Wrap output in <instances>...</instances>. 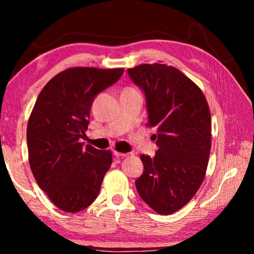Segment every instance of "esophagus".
Wrapping results in <instances>:
<instances>
[{
    "label": "esophagus",
    "instance_id": "34e87169",
    "mask_svg": "<svg viewBox=\"0 0 254 254\" xmlns=\"http://www.w3.org/2000/svg\"><path fill=\"white\" fill-rule=\"evenodd\" d=\"M131 153H122V152H117L114 151V156L117 158H126V157H128L130 156Z\"/></svg>",
    "mask_w": 254,
    "mask_h": 254
}]
</instances>
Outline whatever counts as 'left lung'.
<instances>
[{
  "label": "left lung",
  "mask_w": 254,
  "mask_h": 254,
  "mask_svg": "<svg viewBox=\"0 0 254 254\" xmlns=\"http://www.w3.org/2000/svg\"><path fill=\"white\" fill-rule=\"evenodd\" d=\"M144 94L156 156L140 157L143 174L135 180L141 198L162 215L177 212L198 190L210 152V113L203 92L177 68L144 64L127 69Z\"/></svg>",
  "instance_id": "obj_1"
}]
</instances>
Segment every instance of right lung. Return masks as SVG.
Instances as JSON below:
<instances>
[{
    "mask_svg": "<svg viewBox=\"0 0 254 254\" xmlns=\"http://www.w3.org/2000/svg\"><path fill=\"white\" fill-rule=\"evenodd\" d=\"M123 69L69 68L42 88L27 127L34 179L64 212L88 207L98 196L112 152L80 142L95 97L121 78Z\"/></svg>",
    "mask_w": 254,
    "mask_h": 254,
    "instance_id": "obj_1",
    "label": "right lung"
}]
</instances>
